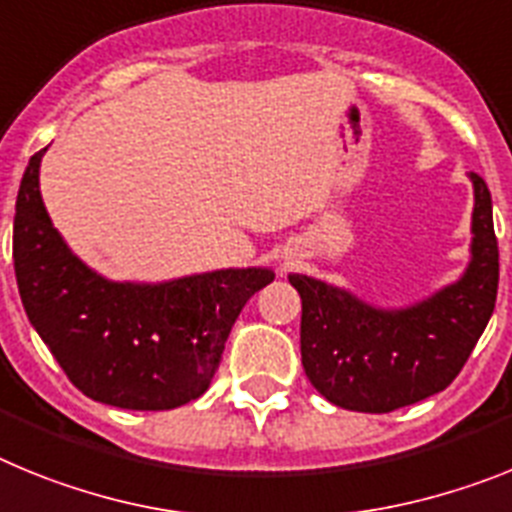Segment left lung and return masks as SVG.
<instances>
[{
  "label": "left lung",
  "instance_id": "8db88e82",
  "mask_svg": "<svg viewBox=\"0 0 512 512\" xmlns=\"http://www.w3.org/2000/svg\"><path fill=\"white\" fill-rule=\"evenodd\" d=\"M471 262L464 278L410 309L384 311L342 288L288 275L301 296V363L337 407L394 412L446 389L492 317L500 252L487 182L471 172Z\"/></svg>",
  "mask_w": 512,
  "mask_h": 512
}]
</instances>
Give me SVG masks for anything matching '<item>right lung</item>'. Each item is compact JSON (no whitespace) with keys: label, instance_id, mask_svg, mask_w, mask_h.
I'll list each match as a JSON object with an SVG mask.
<instances>
[{"label":"right lung","instance_id":"add662e5","mask_svg":"<svg viewBox=\"0 0 512 512\" xmlns=\"http://www.w3.org/2000/svg\"><path fill=\"white\" fill-rule=\"evenodd\" d=\"M43 151L22 175L12 234L30 324L71 384L95 402L159 412L198 399L219 368L231 324L275 273L216 270L159 286L105 281L71 255L48 219L38 190Z\"/></svg>","mask_w":512,"mask_h":512}]
</instances>
